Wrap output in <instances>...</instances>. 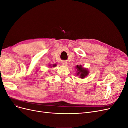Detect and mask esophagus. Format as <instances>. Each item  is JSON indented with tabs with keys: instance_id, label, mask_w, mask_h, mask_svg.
Segmentation results:
<instances>
[{
	"instance_id": "34e87169",
	"label": "esophagus",
	"mask_w": 128,
	"mask_h": 128,
	"mask_svg": "<svg viewBox=\"0 0 128 128\" xmlns=\"http://www.w3.org/2000/svg\"><path fill=\"white\" fill-rule=\"evenodd\" d=\"M62 65H63V66H66L67 64V62H66V61H63V62H62Z\"/></svg>"
}]
</instances>
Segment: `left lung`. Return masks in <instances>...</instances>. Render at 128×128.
Segmentation results:
<instances>
[{
    "label": "left lung",
    "mask_w": 128,
    "mask_h": 128,
    "mask_svg": "<svg viewBox=\"0 0 128 128\" xmlns=\"http://www.w3.org/2000/svg\"><path fill=\"white\" fill-rule=\"evenodd\" d=\"M76 69V76H78L80 78H84L88 75L89 72L88 69L83 67L82 65H77L75 67Z\"/></svg>",
    "instance_id": "1"
}]
</instances>
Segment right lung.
Here are the masks:
<instances>
[{"label":"right lung","instance_id":"1","mask_svg":"<svg viewBox=\"0 0 128 128\" xmlns=\"http://www.w3.org/2000/svg\"><path fill=\"white\" fill-rule=\"evenodd\" d=\"M49 66H50V67H56V64H53L52 66L50 64V65H49Z\"/></svg>","mask_w":128,"mask_h":128}]
</instances>
